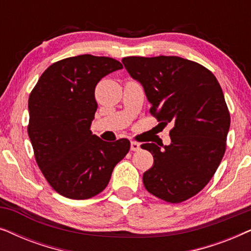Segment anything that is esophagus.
Returning a JSON list of instances; mask_svg holds the SVG:
<instances>
[{
  "label": "esophagus",
  "instance_id": "obj_1",
  "mask_svg": "<svg viewBox=\"0 0 251 251\" xmlns=\"http://www.w3.org/2000/svg\"><path fill=\"white\" fill-rule=\"evenodd\" d=\"M130 149H131V151H133V152H136V151L140 150V145L136 142H131V144H130Z\"/></svg>",
  "mask_w": 251,
  "mask_h": 251
}]
</instances>
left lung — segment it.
Masks as SVG:
<instances>
[{"instance_id":"8db88e82","label":"left lung","mask_w":251,"mask_h":251,"mask_svg":"<svg viewBox=\"0 0 251 251\" xmlns=\"http://www.w3.org/2000/svg\"><path fill=\"white\" fill-rule=\"evenodd\" d=\"M122 63L143 84L151 114L174 126L170 145H142L154 159L144 186L166 202L186 201L210 181L224 156L231 116L221 85L208 68L177 56L125 57Z\"/></svg>"}]
</instances>
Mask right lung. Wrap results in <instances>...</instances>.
Listing matches in <instances>:
<instances>
[{
  "label": "right lung",
  "mask_w": 251,
  "mask_h": 251,
  "mask_svg": "<svg viewBox=\"0 0 251 251\" xmlns=\"http://www.w3.org/2000/svg\"><path fill=\"white\" fill-rule=\"evenodd\" d=\"M121 68L109 57L65 58L50 65L30 92L27 131L34 156L50 186L65 198L85 200L100 193L129 152L126 138L104 142L90 130L98 107L96 85Z\"/></svg>",
  "instance_id": "obj_1"
}]
</instances>
